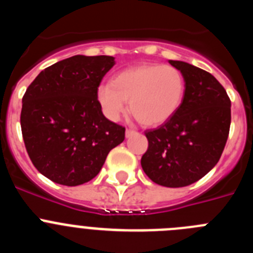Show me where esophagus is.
Here are the masks:
<instances>
[{
    "instance_id": "1",
    "label": "esophagus",
    "mask_w": 253,
    "mask_h": 253,
    "mask_svg": "<svg viewBox=\"0 0 253 253\" xmlns=\"http://www.w3.org/2000/svg\"><path fill=\"white\" fill-rule=\"evenodd\" d=\"M134 134H137V131L133 130V129H126V131H125V137L130 138L131 135H134Z\"/></svg>"
}]
</instances>
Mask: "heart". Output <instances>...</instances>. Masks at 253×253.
Masks as SVG:
<instances>
[{
    "label": "heart",
    "mask_w": 253,
    "mask_h": 253,
    "mask_svg": "<svg viewBox=\"0 0 253 253\" xmlns=\"http://www.w3.org/2000/svg\"><path fill=\"white\" fill-rule=\"evenodd\" d=\"M186 82L180 69L165 64H140L115 75L110 84L96 90L102 113L118 122L128 109L144 126H157L177 113L184 101Z\"/></svg>",
    "instance_id": "b5f03b06"
}]
</instances>
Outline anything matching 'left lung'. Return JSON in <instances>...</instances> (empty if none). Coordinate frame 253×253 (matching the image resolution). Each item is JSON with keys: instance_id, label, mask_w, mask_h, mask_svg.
I'll use <instances>...</instances> for the list:
<instances>
[{"instance_id": "1", "label": "left lung", "mask_w": 253, "mask_h": 253, "mask_svg": "<svg viewBox=\"0 0 253 253\" xmlns=\"http://www.w3.org/2000/svg\"><path fill=\"white\" fill-rule=\"evenodd\" d=\"M186 82L177 113L146 131L148 149L140 165L153 182L182 187L204 177L218 163L229 134L231 100L216 78L181 60H169Z\"/></svg>"}]
</instances>
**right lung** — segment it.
<instances>
[{
	"label": "right lung",
	"mask_w": 253,
	"mask_h": 253,
	"mask_svg": "<svg viewBox=\"0 0 253 253\" xmlns=\"http://www.w3.org/2000/svg\"><path fill=\"white\" fill-rule=\"evenodd\" d=\"M115 64L110 55H73L37 76L22 97L21 131L38 171L55 184L92 180L125 128L102 114L96 90Z\"/></svg>",
	"instance_id": "right-lung-1"
}]
</instances>
